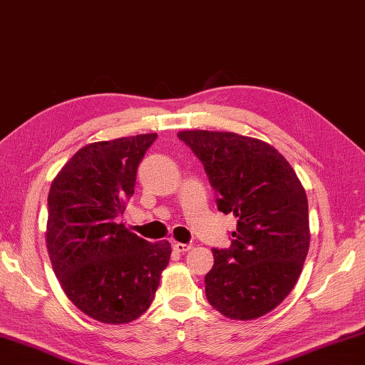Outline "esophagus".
I'll return each instance as SVG.
<instances>
[{"instance_id":"obj_1","label":"esophagus","mask_w":365,"mask_h":365,"mask_svg":"<svg viewBox=\"0 0 365 365\" xmlns=\"http://www.w3.org/2000/svg\"><path fill=\"white\" fill-rule=\"evenodd\" d=\"M174 250L177 252H187L191 250V245L190 243H175L174 245Z\"/></svg>"}]
</instances>
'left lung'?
<instances>
[{"mask_svg":"<svg viewBox=\"0 0 365 365\" xmlns=\"http://www.w3.org/2000/svg\"><path fill=\"white\" fill-rule=\"evenodd\" d=\"M196 154L217 209L237 217L230 248H214L206 298L225 317L275 309L298 282L309 251L307 197L292 165L261 140L232 132L177 133Z\"/></svg>","mask_w":365,"mask_h":365,"instance_id":"8db88e82","label":"left lung"}]
</instances>
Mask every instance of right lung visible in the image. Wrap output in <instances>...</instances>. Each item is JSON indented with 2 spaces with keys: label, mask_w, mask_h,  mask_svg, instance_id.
<instances>
[{
  "label": "right lung",
  "mask_w": 365,
  "mask_h": 365,
  "mask_svg": "<svg viewBox=\"0 0 365 365\" xmlns=\"http://www.w3.org/2000/svg\"><path fill=\"white\" fill-rule=\"evenodd\" d=\"M156 133L83 146L48 195L46 246L73 304L103 324H127L151 306L170 259L169 242L150 243L117 219Z\"/></svg>",
  "instance_id": "1"
}]
</instances>
